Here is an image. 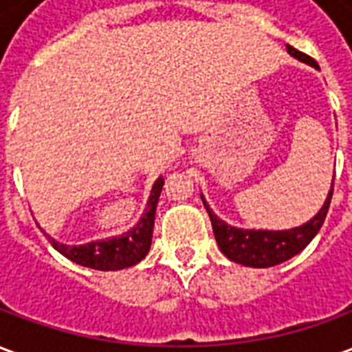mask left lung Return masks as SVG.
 Wrapping results in <instances>:
<instances>
[{
	"label": "left lung",
	"instance_id": "8db88e82",
	"mask_svg": "<svg viewBox=\"0 0 352 352\" xmlns=\"http://www.w3.org/2000/svg\"><path fill=\"white\" fill-rule=\"evenodd\" d=\"M287 50L292 58L318 69L317 62L307 54L296 50L290 45H287ZM332 192L333 181L324 204L318 209V213L307 222L288 230L237 228V226H232V224L224 222L213 213V209L209 207L204 194H201V201H204V207L207 209L211 224H213L217 245H219V249L226 258L236 262V264L247 265V267H272V265L283 264V262L296 256L298 252H302L313 241V237L317 236L318 230H320L326 219L330 199H332Z\"/></svg>",
	"mask_w": 352,
	"mask_h": 352
}]
</instances>
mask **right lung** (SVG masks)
Instances as JSON below:
<instances>
[{
    "mask_svg": "<svg viewBox=\"0 0 352 352\" xmlns=\"http://www.w3.org/2000/svg\"><path fill=\"white\" fill-rule=\"evenodd\" d=\"M164 179L158 177L153 184V190L146 201V207L138 224L124 232L120 236L105 237V239H96L85 245H65L50 237L45 230L43 234L49 237L50 245L56 249L65 258L85 267L100 270V272H116L124 267H131L138 262L145 258L146 252L153 243V228H154V214H156V206L160 199Z\"/></svg>",
    "mask_w": 352,
    "mask_h": 352,
    "instance_id": "obj_1",
    "label": "right lung"
}]
</instances>
